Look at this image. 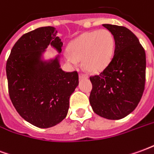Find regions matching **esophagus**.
I'll return each instance as SVG.
<instances>
[{"label":"esophagus","instance_id":"1","mask_svg":"<svg viewBox=\"0 0 154 154\" xmlns=\"http://www.w3.org/2000/svg\"><path fill=\"white\" fill-rule=\"evenodd\" d=\"M79 78H80V79L87 78V75L86 73H82V72H81V73L79 74Z\"/></svg>","mask_w":154,"mask_h":154}]
</instances>
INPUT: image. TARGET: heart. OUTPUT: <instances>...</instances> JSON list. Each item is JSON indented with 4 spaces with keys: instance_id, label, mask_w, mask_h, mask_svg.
Listing matches in <instances>:
<instances>
[{
    "instance_id": "heart-1",
    "label": "heart",
    "mask_w": 154,
    "mask_h": 154,
    "mask_svg": "<svg viewBox=\"0 0 154 154\" xmlns=\"http://www.w3.org/2000/svg\"><path fill=\"white\" fill-rule=\"evenodd\" d=\"M116 47L113 34L108 29H100L81 35L69 44L66 61L77 67L79 61L89 72H100L109 65Z\"/></svg>"
}]
</instances>
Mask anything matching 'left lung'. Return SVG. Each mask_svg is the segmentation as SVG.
<instances>
[{
  "instance_id": "obj_1",
  "label": "left lung",
  "mask_w": 154,
  "mask_h": 154,
  "mask_svg": "<svg viewBox=\"0 0 154 154\" xmlns=\"http://www.w3.org/2000/svg\"><path fill=\"white\" fill-rule=\"evenodd\" d=\"M113 34L114 56L102 72L90 77V104L98 116L120 119L134 110L145 85V51L138 38L124 26L102 25Z\"/></svg>"
}]
</instances>
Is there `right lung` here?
<instances>
[{"label":"right lung","mask_w":154,"mask_h":154,"mask_svg":"<svg viewBox=\"0 0 154 154\" xmlns=\"http://www.w3.org/2000/svg\"><path fill=\"white\" fill-rule=\"evenodd\" d=\"M54 27H40L26 33L13 46L6 62L10 98L22 118L45 129L67 116L69 98L78 86L77 72L60 67L59 54L44 60L48 45L59 54L63 42Z\"/></svg>","instance_id":"obj_1"}]
</instances>
